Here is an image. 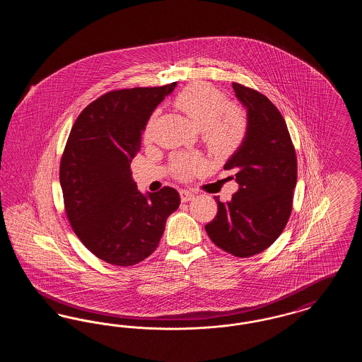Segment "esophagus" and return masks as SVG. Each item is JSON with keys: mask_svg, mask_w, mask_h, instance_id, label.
Segmentation results:
<instances>
[{"mask_svg": "<svg viewBox=\"0 0 362 362\" xmlns=\"http://www.w3.org/2000/svg\"><path fill=\"white\" fill-rule=\"evenodd\" d=\"M180 198H182V202H189V199L194 198V192L189 191V189H182L180 191Z\"/></svg>", "mask_w": 362, "mask_h": 362, "instance_id": "obj_1", "label": "esophagus"}]
</instances>
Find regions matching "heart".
I'll return each instance as SVG.
<instances>
[{
  "mask_svg": "<svg viewBox=\"0 0 362 362\" xmlns=\"http://www.w3.org/2000/svg\"><path fill=\"white\" fill-rule=\"evenodd\" d=\"M173 103L201 130L205 145L216 155L233 152L245 136L247 118L244 111L239 105L226 103L224 93L213 86L204 83L189 86L175 98ZM153 126L155 115L146 123V139L152 137ZM173 167L177 177L186 179L199 173L205 167V161L197 156H176Z\"/></svg>",
  "mask_w": 362,
  "mask_h": 362,
  "instance_id": "heart-1",
  "label": "heart"
}]
</instances>
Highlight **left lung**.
<instances>
[{
  "mask_svg": "<svg viewBox=\"0 0 362 362\" xmlns=\"http://www.w3.org/2000/svg\"><path fill=\"white\" fill-rule=\"evenodd\" d=\"M232 86L247 110V132L224 170L235 173L239 189L225 204L214 197L218 211L205 229L217 247L248 258L269 248L291 217L297 158L276 105L258 90Z\"/></svg>",
  "mask_w": 362,
  "mask_h": 362,
  "instance_id": "1",
  "label": "left lung"
}]
</instances>
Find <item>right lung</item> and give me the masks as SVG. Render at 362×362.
Masks as SVG:
<instances>
[{"mask_svg": "<svg viewBox=\"0 0 362 362\" xmlns=\"http://www.w3.org/2000/svg\"><path fill=\"white\" fill-rule=\"evenodd\" d=\"M175 86L108 92L86 105L70 130L59 168L66 216L86 248L110 264L148 258L180 205L173 187L138 191L130 171L146 123Z\"/></svg>", "mask_w": 362, "mask_h": 362, "instance_id": "right-lung-1", "label": "right lung"}]
</instances>
